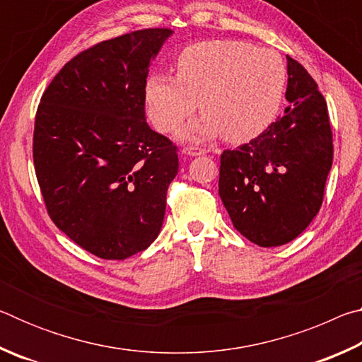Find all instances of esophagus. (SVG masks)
Wrapping results in <instances>:
<instances>
[{
  "mask_svg": "<svg viewBox=\"0 0 362 362\" xmlns=\"http://www.w3.org/2000/svg\"><path fill=\"white\" fill-rule=\"evenodd\" d=\"M206 153H207V150H204V148H198V146H187V148H183V150H182V155L189 156V158L206 155Z\"/></svg>",
  "mask_w": 362,
  "mask_h": 362,
  "instance_id": "esophagus-1",
  "label": "esophagus"
}]
</instances>
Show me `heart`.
Returning <instances> with one entry per match:
<instances>
[{
  "label": "heart",
  "mask_w": 362,
  "mask_h": 362,
  "mask_svg": "<svg viewBox=\"0 0 362 362\" xmlns=\"http://www.w3.org/2000/svg\"><path fill=\"white\" fill-rule=\"evenodd\" d=\"M177 76L151 75L145 105L161 132H175L196 108L203 118L182 132L187 140L223 136L249 142L268 129L284 99L287 69L272 49L236 40H209L183 49Z\"/></svg>",
  "instance_id": "heart-1"
}]
</instances>
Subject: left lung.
I'll list each match as a JSON object with an SVG mask.
<instances>
[{"mask_svg":"<svg viewBox=\"0 0 362 362\" xmlns=\"http://www.w3.org/2000/svg\"><path fill=\"white\" fill-rule=\"evenodd\" d=\"M284 115L220 158L218 194L235 228L260 247L283 246L316 217L332 168L327 103L315 79L287 57Z\"/></svg>","mask_w":362,"mask_h":362,"instance_id":"1","label":"left lung"}]
</instances>
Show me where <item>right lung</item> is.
<instances>
[{"label":"right lung","mask_w":362,"mask_h":362,"mask_svg":"<svg viewBox=\"0 0 362 362\" xmlns=\"http://www.w3.org/2000/svg\"><path fill=\"white\" fill-rule=\"evenodd\" d=\"M173 30L102 41L60 70L35 118L33 161L47 212L78 246L124 260L156 240L179 156L145 116V83Z\"/></svg>","instance_id":"1"}]
</instances>
